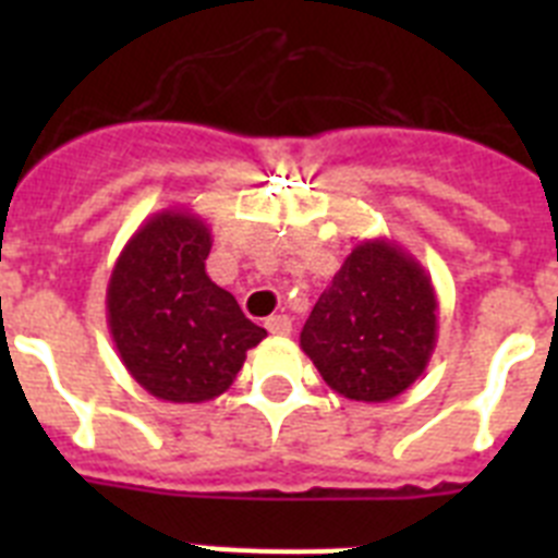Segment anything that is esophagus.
Here are the masks:
<instances>
[{
	"mask_svg": "<svg viewBox=\"0 0 558 558\" xmlns=\"http://www.w3.org/2000/svg\"><path fill=\"white\" fill-rule=\"evenodd\" d=\"M265 329H268L270 335H290L293 322H290L288 315H270L268 322H265Z\"/></svg>",
	"mask_w": 558,
	"mask_h": 558,
	"instance_id": "obj_1",
	"label": "esophagus"
}]
</instances>
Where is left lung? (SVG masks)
I'll list each match as a JSON object with an SVG mask.
<instances>
[{
	"label": "left lung",
	"mask_w": 558,
	"mask_h": 558,
	"mask_svg": "<svg viewBox=\"0 0 558 558\" xmlns=\"http://www.w3.org/2000/svg\"><path fill=\"white\" fill-rule=\"evenodd\" d=\"M430 276L393 240H363L343 259L302 329L304 354L329 388L388 402L422 377L436 349Z\"/></svg>",
	"instance_id": "obj_1"
}]
</instances>
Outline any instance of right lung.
Returning a JSON list of instances; mask_svg holds the SVG:
<instances>
[{
  "mask_svg": "<svg viewBox=\"0 0 558 558\" xmlns=\"http://www.w3.org/2000/svg\"><path fill=\"white\" fill-rule=\"evenodd\" d=\"M209 251L211 231L198 215L156 211L133 231L108 279V329L122 366L165 402L220 397L245 352L268 335L206 276Z\"/></svg>",
  "mask_w": 558,
  "mask_h": 558,
  "instance_id": "right-lung-1",
  "label": "right lung"
}]
</instances>
